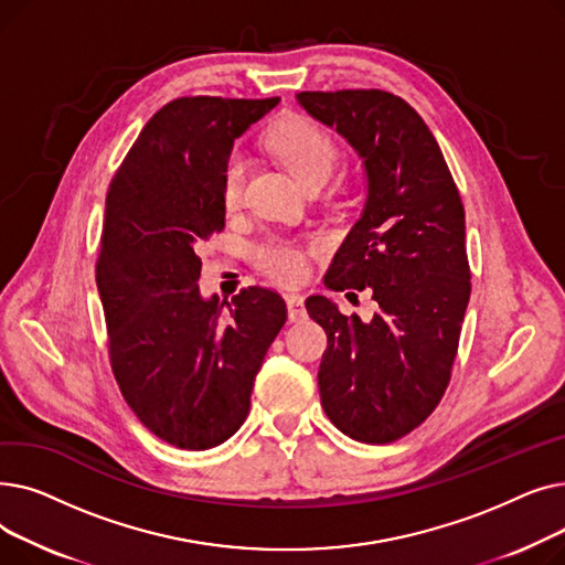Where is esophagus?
Here are the masks:
<instances>
[{
  "instance_id": "1",
  "label": "esophagus",
  "mask_w": 565,
  "mask_h": 565,
  "mask_svg": "<svg viewBox=\"0 0 565 565\" xmlns=\"http://www.w3.org/2000/svg\"><path fill=\"white\" fill-rule=\"evenodd\" d=\"M286 305H288V320H290V322H302V320H307L305 298H302L300 292H288V295H286Z\"/></svg>"
}]
</instances>
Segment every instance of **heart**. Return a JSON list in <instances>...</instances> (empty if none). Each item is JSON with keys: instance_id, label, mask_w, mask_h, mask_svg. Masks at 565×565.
Instances as JSON below:
<instances>
[{"instance_id": "b5f03b06", "label": "heart", "mask_w": 565, "mask_h": 565, "mask_svg": "<svg viewBox=\"0 0 565 565\" xmlns=\"http://www.w3.org/2000/svg\"><path fill=\"white\" fill-rule=\"evenodd\" d=\"M273 153L292 171V175L307 188L318 181H328L337 164V146L332 137L307 118H288L267 135ZM247 178V158L231 153L224 167L222 196L228 207L243 199ZM258 270L279 284H298L307 277V249L286 237H267L252 247Z\"/></svg>"}]
</instances>
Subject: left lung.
<instances>
[{
	"label": "left lung",
	"mask_w": 565,
	"mask_h": 565,
	"mask_svg": "<svg viewBox=\"0 0 565 565\" xmlns=\"http://www.w3.org/2000/svg\"><path fill=\"white\" fill-rule=\"evenodd\" d=\"M298 105L360 156L366 201L324 286L371 288V320L343 316L311 295L309 316L328 332L318 371L330 422L366 444L424 424L447 390L469 302L465 207L439 146L403 98L377 88L302 92Z\"/></svg>",
	"instance_id": "obj_1"
}]
</instances>
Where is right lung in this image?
<instances>
[{
  "mask_svg": "<svg viewBox=\"0 0 565 565\" xmlns=\"http://www.w3.org/2000/svg\"><path fill=\"white\" fill-rule=\"evenodd\" d=\"M277 103H167L107 192L96 284L111 371L137 419L178 449H213L245 424L256 373L286 322L275 290L252 286L228 305L196 284V245L224 228L233 141Z\"/></svg>",
  "mask_w": 565,
  "mask_h": 565,
  "instance_id": "1",
  "label": "right lung"
}]
</instances>
